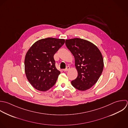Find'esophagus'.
<instances>
[{"label": "esophagus", "instance_id": "obj_1", "mask_svg": "<svg viewBox=\"0 0 128 128\" xmlns=\"http://www.w3.org/2000/svg\"><path fill=\"white\" fill-rule=\"evenodd\" d=\"M69 69H70V67H69V66H67L66 69H63V71H64V72H66V71H68Z\"/></svg>", "mask_w": 128, "mask_h": 128}]
</instances>
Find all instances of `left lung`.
Returning <instances> with one entry per match:
<instances>
[{
  "instance_id": "8db88e82",
  "label": "left lung",
  "mask_w": 128,
  "mask_h": 128,
  "mask_svg": "<svg viewBox=\"0 0 128 128\" xmlns=\"http://www.w3.org/2000/svg\"><path fill=\"white\" fill-rule=\"evenodd\" d=\"M65 44L75 58L78 76L71 81L80 91L91 88L98 80L104 68L102 55L92 43L80 38L67 39Z\"/></svg>"
}]
</instances>
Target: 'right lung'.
<instances>
[{
	"label": "right lung",
	"mask_w": 128,
	"mask_h": 128,
	"mask_svg": "<svg viewBox=\"0 0 128 128\" xmlns=\"http://www.w3.org/2000/svg\"><path fill=\"white\" fill-rule=\"evenodd\" d=\"M64 43L63 39H42L34 43L26 53L25 74L36 89L46 91L55 85L60 72L56 68L53 56Z\"/></svg>",
	"instance_id": "obj_1"
}]
</instances>
